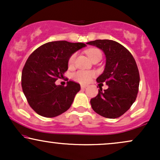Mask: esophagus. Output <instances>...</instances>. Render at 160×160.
<instances>
[{"label":"esophagus","instance_id":"obj_1","mask_svg":"<svg viewBox=\"0 0 160 160\" xmlns=\"http://www.w3.org/2000/svg\"><path fill=\"white\" fill-rule=\"evenodd\" d=\"M86 87H87V85H84V84H82L81 85V89H86Z\"/></svg>","mask_w":160,"mask_h":160}]
</instances>
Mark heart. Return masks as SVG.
I'll return each instance as SVG.
<instances>
[{
	"instance_id": "heart-1",
	"label": "heart",
	"mask_w": 160,
	"mask_h": 160,
	"mask_svg": "<svg viewBox=\"0 0 160 160\" xmlns=\"http://www.w3.org/2000/svg\"><path fill=\"white\" fill-rule=\"evenodd\" d=\"M86 54H87L88 57L90 58L91 60H93L94 58H97V57H102V52L98 49H89L86 51ZM76 53L73 54L72 56L70 57L68 64L69 65H74L75 58H76ZM94 76V73L92 71H79L77 73L74 74V79L77 81L82 82V83H86V82H89L92 77Z\"/></svg>"
}]
</instances>
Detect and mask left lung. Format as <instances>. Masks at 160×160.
Returning <instances> with one entry per match:
<instances>
[{
  "label": "left lung",
  "instance_id": "1",
  "mask_svg": "<svg viewBox=\"0 0 160 160\" xmlns=\"http://www.w3.org/2000/svg\"><path fill=\"white\" fill-rule=\"evenodd\" d=\"M86 44L98 47L106 57L105 68L96 79L105 82L107 89L99 87L98 94L92 98L93 111L106 118L120 117L129 109L138 92V69L132 55L120 43L111 40H96Z\"/></svg>",
  "mask_w": 160,
  "mask_h": 160
}]
</instances>
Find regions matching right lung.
<instances>
[{
    "mask_svg": "<svg viewBox=\"0 0 160 160\" xmlns=\"http://www.w3.org/2000/svg\"><path fill=\"white\" fill-rule=\"evenodd\" d=\"M65 40L40 46L27 59L22 73V87L31 108L44 117H55L68 110L80 86L74 81L56 85L68 68L70 57L86 47Z\"/></svg>",
    "mask_w": 160,
    "mask_h": 160,
    "instance_id": "1",
    "label": "right lung"
}]
</instances>
